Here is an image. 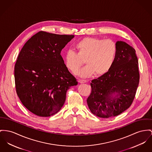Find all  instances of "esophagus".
Wrapping results in <instances>:
<instances>
[{
	"instance_id": "esophagus-1",
	"label": "esophagus",
	"mask_w": 152,
	"mask_h": 152,
	"mask_svg": "<svg viewBox=\"0 0 152 152\" xmlns=\"http://www.w3.org/2000/svg\"><path fill=\"white\" fill-rule=\"evenodd\" d=\"M78 82L80 83H86V81L84 80H78Z\"/></svg>"
}]
</instances>
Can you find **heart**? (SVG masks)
<instances>
[{
  "label": "heart",
  "mask_w": 152,
  "mask_h": 152,
  "mask_svg": "<svg viewBox=\"0 0 152 152\" xmlns=\"http://www.w3.org/2000/svg\"><path fill=\"white\" fill-rule=\"evenodd\" d=\"M74 48L76 53L71 50L66 52L65 66L72 73H76L84 61L86 66L78 73L83 78L93 74L101 76L107 73L111 68L117 52L116 44L111 39L85 37L77 42Z\"/></svg>",
  "instance_id": "1"
}]
</instances>
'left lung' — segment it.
<instances>
[{
  "label": "left lung",
  "instance_id": "1",
  "mask_svg": "<svg viewBox=\"0 0 152 152\" xmlns=\"http://www.w3.org/2000/svg\"><path fill=\"white\" fill-rule=\"evenodd\" d=\"M117 52L110 70L91 81L87 103L91 113L102 118L120 115L135 97L140 81L135 50L122 41L116 42Z\"/></svg>",
  "mask_w": 152,
  "mask_h": 152
}]
</instances>
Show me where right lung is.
I'll list each match as a JSON object with an SVG mask.
<instances>
[{
    "label": "right lung",
    "instance_id": "add662e5",
    "mask_svg": "<svg viewBox=\"0 0 152 152\" xmlns=\"http://www.w3.org/2000/svg\"><path fill=\"white\" fill-rule=\"evenodd\" d=\"M74 37L41 31L20 50L14 67L16 91L22 104L37 116L48 117L59 111L67 90L78 84L61 55Z\"/></svg>",
    "mask_w": 152,
    "mask_h": 152
}]
</instances>
